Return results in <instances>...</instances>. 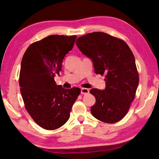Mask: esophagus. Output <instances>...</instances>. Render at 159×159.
Wrapping results in <instances>:
<instances>
[{
  "instance_id": "obj_1",
  "label": "esophagus",
  "mask_w": 159,
  "mask_h": 159,
  "mask_svg": "<svg viewBox=\"0 0 159 159\" xmlns=\"http://www.w3.org/2000/svg\"><path fill=\"white\" fill-rule=\"evenodd\" d=\"M80 92H81L82 94H89V90L87 88H81V89H80Z\"/></svg>"
}]
</instances>
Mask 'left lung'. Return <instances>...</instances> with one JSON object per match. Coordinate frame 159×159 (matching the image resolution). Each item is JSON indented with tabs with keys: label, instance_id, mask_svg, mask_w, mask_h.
Listing matches in <instances>:
<instances>
[{
	"label": "left lung",
	"instance_id": "left-lung-1",
	"mask_svg": "<svg viewBox=\"0 0 159 159\" xmlns=\"http://www.w3.org/2000/svg\"><path fill=\"white\" fill-rule=\"evenodd\" d=\"M76 44L92 60L97 74H106V88L90 89L96 102L91 113L102 122L115 123L122 119L134 101L139 76L135 57L123 40L102 32L79 37Z\"/></svg>",
	"mask_w": 159,
	"mask_h": 159
}]
</instances>
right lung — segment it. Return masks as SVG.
<instances>
[{"label": "right lung", "mask_w": 159, "mask_h": 159, "mask_svg": "<svg viewBox=\"0 0 159 159\" xmlns=\"http://www.w3.org/2000/svg\"><path fill=\"white\" fill-rule=\"evenodd\" d=\"M76 36H48L30 45L23 56L19 85L25 107L43 129L54 130L67 122L80 89H65L54 80Z\"/></svg>", "instance_id": "right-lung-1"}]
</instances>
